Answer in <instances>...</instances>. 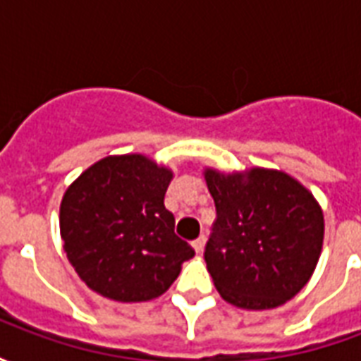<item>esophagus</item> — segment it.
Segmentation results:
<instances>
[{"label":"esophagus","mask_w":361,"mask_h":361,"mask_svg":"<svg viewBox=\"0 0 361 361\" xmlns=\"http://www.w3.org/2000/svg\"><path fill=\"white\" fill-rule=\"evenodd\" d=\"M204 240H207V238H204V235H199V238H197L195 242H193V247H195L197 253H201V251H203V247H204Z\"/></svg>","instance_id":"obj_1"}]
</instances>
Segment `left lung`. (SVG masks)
Here are the masks:
<instances>
[{"mask_svg": "<svg viewBox=\"0 0 361 361\" xmlns=\"http://www.w3.org/2000/svg\"><path fill=\"white\" fill-rule=\"evenodd\" d=\"M204 180L216 207L204 261L220 295L243 310H272L292 300L321 255L325 222L317 201L276 170H207Z\"/></svg>", "mask_w": 361, "mask_h": 361, "instance_id": "left-lung-1", "label": "left lung"}]
</instances>
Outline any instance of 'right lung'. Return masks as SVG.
<instances>
[{
  "label": "right lung",
  "mask_w": 361,
  "mask_h": 361,
  "mask_svg": "<svg viewBox=\"0 0 361 361\" xmlns=\"http://www.w3.org/2000/svg\"><path fill=\"white\" fill-rule=\"evenodd\" d=\"M170 181L168 168L123 154L102 158L69 185L59 230L87 286L116 302H147L172 286L195 251L173 232L164 207Z\"/></svg>",
  "instance_id": "obj_1"
}]
</instances>
